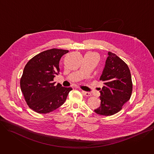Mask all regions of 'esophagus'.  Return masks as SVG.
<instances>
[{
	"label": "esophagus",
	"mask_w": 154,
	"mask_h": 154,
	"mask_svg": "<svg viewBox=\"0 0 154 154\" xmlns=\"http://www.w3.org/2000/svg\"><path fill=\"white\" fill-rule=\"evenodd\" d=\"M81 92L86 96H88V97H89L91 95V94L90 92H86V91H81Z\"/></svg>",
	"instance_id": "esophagus-1"
}]
</instances>
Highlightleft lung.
Returning <instances> with one entry per match:
<instances>
[{
	"label": "left lung",
	"mask_w": 154,
	"mask_h": 154,
	"mask_svg": "<svg viewBox=\"0 0 154 154\" xmlns=\"http://www.w3.org/2000/svg\"><path fill=\"white\" fill-rule=\"evenodd\" d=\"M100 81L104 86L100 88L101 104L94 111L100 115L111 116L122 109L132 92L131 73L128 65L115 54L108 53Z\"/></svg>",
	"instance_id": "8db88e82"
}]
</instances>
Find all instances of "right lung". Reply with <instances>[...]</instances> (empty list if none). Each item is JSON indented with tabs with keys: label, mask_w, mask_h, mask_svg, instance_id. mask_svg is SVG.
<instances>
[{
	"label": "right lung",
	"mask_w": 154,
	"mask_h": 154,
	"mask_svg": "<svg viewBox=\"0 0 154 154\" xmlns=\"http://www.w3.org/2000/svg\"><path fill=\"white\" fill-rule=\"evenodd\" d=\"M68 50L51 49L34 56L26 65L20 80L21 90L30 108L40 114L53 111L62 105L72 88L55 85L59 61Z\"/></svg>",
	"instance_id": "obj_1"
}]
</instances>
